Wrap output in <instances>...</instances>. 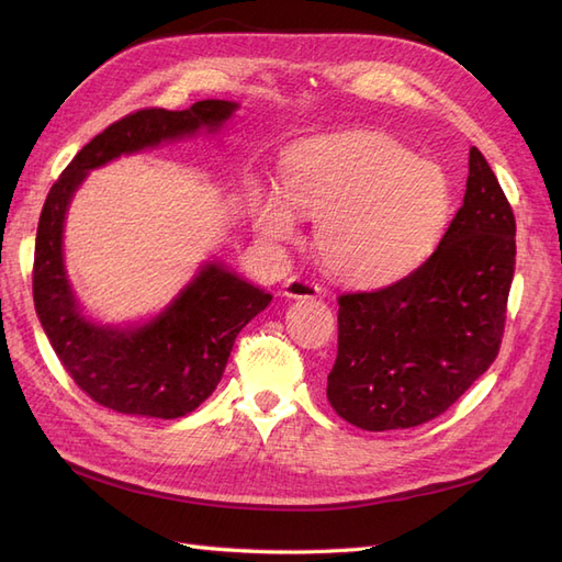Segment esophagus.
<instances>
[{"mask_svg": "<svg viewBox=\"0 0 562 562\" xmlns=\"http://www.w3.org/2000/svg\"><path fill=\"white\" fill-rule=\"evenodd\" d=\"M283 295L293 297V300H303V297H319L322 289L314 281L303 279V277H291L283 281Z\"/></svg>", "mask_w": 562, "mask_h": 562, "instance_id": "obj_1", "label": "esophagus"}]
</instances>
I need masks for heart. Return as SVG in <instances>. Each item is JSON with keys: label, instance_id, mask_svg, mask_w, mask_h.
I'll list each match as a JSON object with an SVG mask.
<instances>
[{"label": "heart", "instance_id": "1", "mask_svg": "<svg viewBox=\"0 0 562 562\" xmlns=\"http://www.w3.org/2000/svg\"><path fill=\"white\" fill-rule=\"evenodd\" d=\"M283 193L259 188L252 218L271 243L297 236L295 212L317 218L322 262L355 285H386L427 262L450 218V186L431 161L379 133L319 135L295 145Z\"/></svg>", "mask_w": 562, "mask_h": 562}]
</instances>
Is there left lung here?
I'll return each mask as SVG.
<instances>
[{"instance_id":"1","label":"left lung","mask_w":562,"mask_h":562,"mask_svg":"<svg viewBox=\"0 0 562 562\" xmlns=\"http://www.w3.org/2000/svg\"><path fill=\"white\" fill-rule=\"evenodd\" d=\"M515 273V214L476 147L462 207L405 279L338 297L326 398L364 431L443 415L496 360Z\"/></svg>"}]
</instances>
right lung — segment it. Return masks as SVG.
I'll list each match as a JSON object with an SVG mask.
<instances>
[{"mask_svg":"<svg viewBox=\"0 0 562 562\" xmlns=\"http://www.w3.org/2000/svg\"><path fill=\"white\" fill-rule=\"evenodd\" d=\"M236 102L202 100L183 112L140 109L119 119L80 149L52 186L40 214L33 300L49 344L78 389L123 415L176 419L216 389L240 328L271 295L222 265H204L173 303L140 326H102L86 319L64 269V218L90 169L164 140L218 131Z\"/></svg>","mask_w":562,"mask_h":562,"instance_id":"add662e5","label":"right lung"}]
</instances>
